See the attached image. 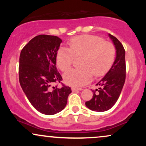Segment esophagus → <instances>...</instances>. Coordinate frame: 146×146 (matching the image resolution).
I'll list each match as a JSON object with an SVG mask.
<instances>
[{
	"instance_id": "1",
	"label": "esophagus",
	"mask_w": 146,
	"mask_h": 146,
	"mask_svg": "<svg viewBox=\"0 0 146 146\" xmlns=\"http://www.w3.org/2000/svg\"><path fill=\"white\" fill-rule=\"evenodd\" d=\"M71 90H72V91H73V92H75V91H78V90H82V88H77V87H72Z\"/></svg>"
}]
</instances>
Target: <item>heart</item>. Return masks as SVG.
Instances as JSON below:
<instances>
[{
    "label": "heart",
    "instance_id": "1",
    "mask_svg": "<svg viewBox=\"0 0 146 146\" xmlns=\"http://www.w3.org/2000/svg\"><path fill=\"white\" fill-rule=\"evenodd\" d=\"M69 48L60 47L57 52L56 63L62 71L71 66L75 56L82 55L80 68H72L64 73V78L68 84L81 86L86 84L93 75L102 76L110 69L116 57V48L113 43L95 35H81L71 38Z\"/></svg>",
    "mask_w": 146,
    "mask_h": 146
}]
</instances>
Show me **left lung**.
<instances>
[{
    "mask_svg": "<svg viewBox=\"0 0 146 146\" xmlns=\"http://www.w3.org/2000/svg\"><path fill=\"white\" fill-rule=\"evenodd\" d=\"M116 48V58L113 66L103 78L97 84L98 89L92 90L93 98L85 104L94 111L104 112L109 110L116 103L125 80V49L119 40L109 34Z\"/></svg>",
    "mask_w": 146,
    "mask_h": 146,
    "instance_id": "8db88e82",
    "label": "left lung"
}]
</instances>
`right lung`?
<instances>
[{
  "label": "right lung",
  "instance_id": "obj_1",
  "mask_svg": "<svg viewBox=\"0 0 146 146\" xmlns=\"http://www.w3.org/2000/svg\"><path fill=\"white\" fill-rule=\"evenodd\" d=\"M62 42L58 36L39 35L25 45L20 55V84L31 105L44 115L62 110L71 93V88L62 82L56 67V54ZM59 83L61 87L57 86ZM54 83L56 85L53 86Z\"/></svg>",
  "mask_w": 146,
  "mask_h": 146
}]
</instances>
